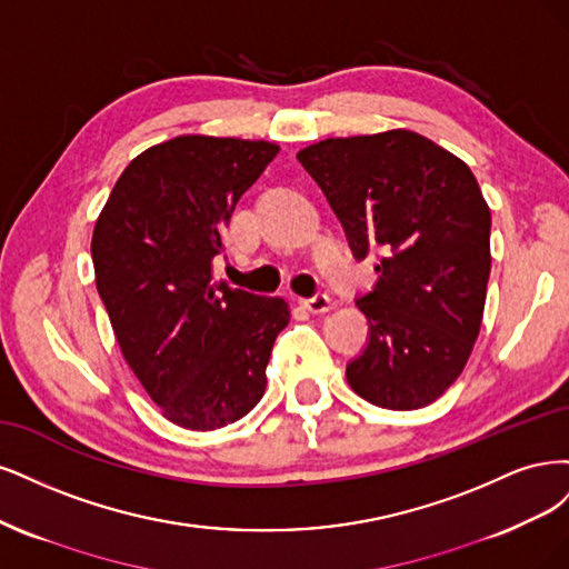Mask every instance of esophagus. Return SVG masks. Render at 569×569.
Segmentation results:
<instances>
[{"mask_svg":"<svg viewBox=\"0 0 569 569\" xmlns=\"http://www.w3.org/2000/svg\"><path fill=\"white\" fill-rule=\"evenodd\" d=\"M300 305L307 311H311V315H321V311L331 307V298H328L326 292H317V296H311V298H300Z\"/></svg>","mask_w":569,"mask_h":569,"instance_id":"esophagus-1","label":"esophagus"}]
</instances>
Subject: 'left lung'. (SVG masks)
<instances>
[{
  "instance_id": "obj_1",
  "label": "left lung",
  "mask_w": 569,
  "mask_h": 569,
  "mask_svg": "<svg viewBox=\"0 0 569 569\" xmlns=\"http://www.w3.org/2000/svg\"><path fill=\"white\" fill-rule=\"evenodd\" d=\"M378 281L357 298L366 347L352 390L382 409L428 407L478 340L491 269V214L463 160L409 130L326 139L298 153Z\"/></svg>"
}]
</instances>
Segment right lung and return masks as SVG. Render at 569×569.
Wrapping results in <instances>:
<instances>
[{
    "instance_id": "add662e5",
    "label": "right lung",
    "mask_w": 569,
    "mask_h": 569,
    "mask_svg": "<svg viewBox=\"0 0 569 569\" xmlns=\"http://www.w3.org/2000/svg\"><path fill=\"white\" fill-rule=\"evenodd\" d=\"M277 143L177 137L137 156L101 210L91 260L122 357L162 416L217 430L264 395L290 321L281 298L212 281L231 212Z\"/></svg>"
}]
</instances>
